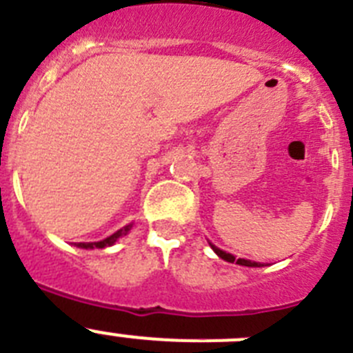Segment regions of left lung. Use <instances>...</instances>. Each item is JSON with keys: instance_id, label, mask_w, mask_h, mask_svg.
Here are the masks:
<instances>
[{"instance_id": "1", "label": "left lung", "mask_w": 353, "mask_h": 353, "mask_svg": "<svg viewBox=\"0 0 353 353\" xmlns=\"http://www.w3.org/2000/svg\"><path fill=\"white\" fill-rule=\"evenodd\" d=\"M210 247L213 248V252H215L216 255L221 259H224V261H228V263H236V264H240V266H248V268H261V264L259 263H254V261H248V259H236L234 255L228 254V252L221 250V248H216L215 245L210 243Z\"/></svg>"}]
</instances>
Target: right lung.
I'll return each instance as SVG.
<instances>
[{
  "instance_id": "add662e5",
  "label": "right lung",
  "mask_w": 353,
  "mask_h": 353,
  "mask_svg": "<svg viewBox=\"0 0 353 353\" xmlns=\"http://www.w3.org/2000/svg\"><path fill=\"white\" fill-rule=\"evenodd\" d=\"M131 228H132V224H129V225H125L124 229H119L117 232H113L112 236H108V238H105V240H101V241H92V243H77V247H79V248H85V250H90V248L112 247V245L115 243V241H117L119 238H121V236L128 234L129 229H131Z\"/></svg>"
}]
</instances>
